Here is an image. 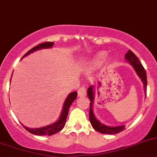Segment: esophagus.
Here are the masks:
<instances>
[{
  "label": "esophagus",
  "instance_id": "34e87169",
  "mask_svg": "<svg viewBox=\"0 0 157 157\" xmlns=\"http://www.w3.org/2000/svg\"><path fill=\"white\" fill-rule=\"evenodd\" d=\"M78 95L79 97H82V96H86V88L83 87V86H82L81 88H80L78 90Z\"/></svg>",
  "mask_w": 157,
  "mask_h": 157
}]
</instances>
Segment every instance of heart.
I'll list each match as a JSON object with an SVG mask.
<instances>
[{"label": "heart", "mask_w": 157, "mask_h": 157, "mask_svg": "<svg viewBox=\"0 0 157 157\" xmlns=\"http://www.w3.org/2000/svg\"><path fill=\"white\" fill-rule=\"evenodd\" d=\"M105 57H106V53H105V52H99V53L95 56V59H94V61H93L94 65L98 66V65H101V64L105 61Z\"/></svg>", "instance_id": "1"}]
</instances>
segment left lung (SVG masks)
I'll use <instances>...</instances> for the list:
<instances>
[{
    "label": "left lung",
    "mask_w": 157,
    "mask_h": 157,
    "mask_svg": "<svg viewBox=\"0 0 157 157\" xmlns=\"http://www.w3.org/2000/svg\"><path fill=\"white\" fill-rule=\"evenodd\" d=\"M126 61L132 65L135 69L136 72L140 78H141V81L143 84V88H144V92L146 94L147 92V72L146 70L144 69L143 66L142 65L141 62L139 60L138 58L136 57V55L132 52V51L129 50V52L126 54L125 55ZM88 96H89V99H90V109H89V119H90L91 125L92 127L98 132H101V133L104 134H116L119 132H122L123 129H125V126H108L102 124L98 119L95 118V114L93 113V109H92V105H93L94 98H95V91H94L93 86H89V89L87 90Z\"/></svg>",
    "instance_id": "1"
}]
</instances>
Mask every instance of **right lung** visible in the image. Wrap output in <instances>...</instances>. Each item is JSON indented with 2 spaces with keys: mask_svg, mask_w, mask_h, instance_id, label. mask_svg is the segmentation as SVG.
<instances>
[{
  "mask_svg": "<svg viewBox=\"0 0 157 157\" xmlns=\"http://www.w3.org/2000/svg\"><path fill=\"white\" fill-rule=\"evenodd\" d=\"M54 43L53 42H44L41 43V44H39L38 45L35 46L33 48H31V50L28 51L25 55H24L22 59L27 55H28L29 54L32 53L35 51L40 50V49L42 48H51L53 46ZM77 92H71L69 95H68V97L65 99V102H64L63 105V109H62V111L61 113L60 117H59V120L56 121L55 122H54L53 124L49 125V126H43V127L41 128H35V129H31V128H28L27 126H24V127L26 129V130H28V132H31L32 134H35V135L38 136H52L54 135V134L57 133L59 131L62 130L64 128L65 125V122H66V118L68 116V111H69V108L71 105L72 102H74L75 98H77Z\"/></svg>",
  "mask_w": 157,
  "mask_h": 157,
  "instance_id": "right-lung-1",
  "label": "right lung"
}]
</instances>
